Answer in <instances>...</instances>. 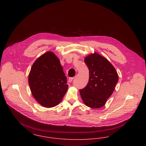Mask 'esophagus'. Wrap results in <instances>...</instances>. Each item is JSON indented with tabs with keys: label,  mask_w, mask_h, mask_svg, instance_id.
Here are the masks:
<instances>
[{
	"label": "esophagus",
	"mask_w": 146,
	"mask_h": 146,
	"mask_svg": "<svg viewBox=\"0 0 146 146\" xmlns=\"http://www.w3.org/2000/svg\"><path fill=\"white\" fill-rule=\"evenodd\" d=\"M73 79H74L73 77H70V78H69V79H68V82H69L70 83L72 82V81L73 80Z\"/></svg>",
	"instance_id": "34e87169"
}]
</instances>
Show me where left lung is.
Here are the masks:
<instances>
[{"mask_svg":"<svg viewBox=\"0 0 146 146\" xmlns=\"http://www.w3.org/2000/svg\"><path fill=\"white\" fill-rule=\"evenodd\" d=\"M84 62L89 72L86 86L79 90L84 103L92 108H100L106 104L118 83L115 68L107 59L97 53L86 56Z\"/></svg>","mask_w":146,"mask_h":146,"instance_id":"obj_1","label":"left lung"}]
</instances>
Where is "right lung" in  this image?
Listing matches in <instances>:
<instances>
[{"label": "right lung", "mask_w": 146, "mask_h": 146, "mask_svg": "<svg viewBox=\"0 0 146 146\" xmlns=\"http://www.w3.org/2000/svg\"><path fill=\"white\" fill-rule=\"evenodd\" d=\"M28 82L36 101L47 108L59 104L68 87L60 60L51 51L35 60L29 74Z\"/></svg>", "instance_id": "obj_1"}]
</instances>
